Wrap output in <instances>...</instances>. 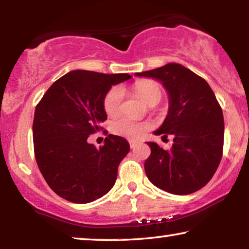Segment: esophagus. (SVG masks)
<instances>
[{"mask_svg":"<svg viewBox=\"0 0 249 249\" xmlns=\"http://www.w3.org/2000/svg\"><path fill=\"white\" fill-rule=\"evenodd\" d=\"M129 145H130L131 148H135L136 146L138 145V142H135V141H129Z\"/></svg>","mask_w":249,"mask_h":249,"instance_id":"esophagus-1","label":"esophagus"}]
</instances>
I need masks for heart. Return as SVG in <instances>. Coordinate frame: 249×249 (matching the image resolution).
<instances>
[{"instance_id":"1","label":"heart","mask_w":249,"mask_h":249,"mask_svg":"<svg viewBox=\"0 0 249 249\" xmlns=\"http://www.w3.org/2000/svg\"><path fill=\"white\" fill-rule=\"evenodd\" d=\"M134 89L146 103H159L162 97V88L152 80H139L134 85ZM124 90L120 86H114L107 90L103 98V108L110 117L119 114L121 111ZM148 125L145 122L129 117H120L111 124V131L114 135L128 139H138L144 134Z\"/></svg>"}]
</instances>
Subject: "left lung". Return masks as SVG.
Listing matches in <instances>:
<instances>
[{"label":"left lung","instance_id":"left-lung-1","mask_svg":"<svg viewBox=\"0 0 249 249\" xmlns=\"http://www.w3.org/2000/svg\"><path fill=\"white\" fill-rule=\"evenodd\" d=\"M136 76L160 80L170 97L168 117L154 134L171 135L172 147L165 151L147 142L151 155L145 161L146 176L153 185L175 195L197 192L212 179L223 153V113L212 88L178 63Z\"/></svg>","mask_w":249,"mask_h":249}]
</instances>
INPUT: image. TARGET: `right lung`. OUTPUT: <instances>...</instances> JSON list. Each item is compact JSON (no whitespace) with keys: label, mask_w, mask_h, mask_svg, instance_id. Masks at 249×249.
Here are the masks:
<instances>
[{"label":"right lung","mask_w":249,"mask_h":249,"mask_svg":"<svg viewBox=\"0 0 249 249\" xmlns=\"http://www.w3.org/2000/svg\"><path fill=\"white\" fill-rule=\"evenodd\" d=\"M128 73L105 74L74 70L59 78L36 105L33 122L35 159L54 193L69 202L85 204L110 192L118 166L130 146L108 135L96 148L87 138L107 120L103 98L112 85Z\"/></svg>","instance_id":"add662e5"}]
</instances>
